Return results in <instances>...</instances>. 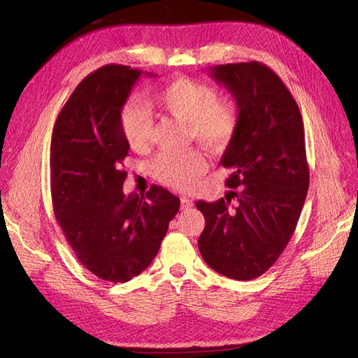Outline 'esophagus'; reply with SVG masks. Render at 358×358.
<instances>
[{
    "label": "esophagus",
    "mask_w": 358,
    "mask_h": 358,
    "mask_svg": "<svg viewBox=\"0 0 358 358\" xmlns=\"http://www.w3.org/2000/svg\"><path fill=\"white\" fill-rule=\"evenodd\" d=\"M189 208H192V201H191L188 197H182V199H180V209L187 210V209H189Z\"/></svg>",
    "instance_id": "obj_1"
}]
</instances>
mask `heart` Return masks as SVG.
<instances>
[{
  "instance_id": "b5f03b06",
  "label": "heart",
  "mask_w": 358,
  "mask_h": 358,
  "mask_svg": "<svg viewBox=\"0 0 358 358\" xmlns=\"http://www.w3.org/2000/svg\"><path fill=\"white\" fill-rule=\"evenodd\" d=\"M167 112L187 121L191 136L210 149H224L231 143L239 127L234 101L222 99L212 85L182 78L157 94ZM121 128L127 143L136 150L145 149L152 138L154 117L146 103L129 99L121 110ZM150 173L169 187L187 189L208 170V159L197 149L173 152L162 150L150 161Z\"/></svg>"
}]
</instances>
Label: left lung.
Returning a JSON list of instances; mask_svg holds the SVG:
<instances>
[{
  "label": "left lung",
  "mask_w": 358,
  "mask_h": 358,
  "mask_svg": "<svg viewBox=\"0 0 358 358\" xmlns=\"http://www.w3.org/2000/svg\"><path fill=\"white\" fill-rule=\"evenodd\" d=\"M210 76L234 96L239 127L221 158L231 191L196 203L206 220L199 249L215 272L251 280L276 263L296 230L309 188L305 128L296 100L266 64H225Z\"/></svg>",
  "instance_id": "obj_1"
}]
</instances>
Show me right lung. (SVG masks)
Here are the masks:
<instances>
[{
	"instance_id": "obj_1",
	"label": "right lung",
	"mask_w": 358,
	"mask_h": 358,
	"mask_svg": "<svg viewBox=\"0 0 358 358\" xmlns=\"http://www.w3.org/2000/svg\"><path fill=\"white\" fill-rule=\"evenodd\" d=\"M142 71L109 64L76 86L50 145L55 218L83 267L127 282L152 263L180 200L162 187L125 196L121 109ZM152 76V74H149Z\"/></svg>"
}]
</instances>
